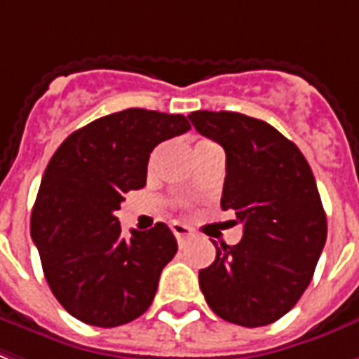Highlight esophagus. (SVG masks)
<instances>
[{"instance_id":"obj_1","label":"esophagus","mask_w":359,"mask_h":359,"mask_svg":"<svg viewBox=\"0 0 359 359\" xmlns=\"http://www.w3.org/2000/svg\"><path fill=\"white\" fill-rule=\"evenodd\" d=\"M171 231H173V235L177 237V241H179V243H182V241L188 239V237L191 235V229L180 222L171 224Z\"/></svg>"}]
</instances>
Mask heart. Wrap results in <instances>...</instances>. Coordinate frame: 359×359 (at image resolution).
I'll return each mask as SVG.
<instances>
[{"label":"heart","instance_id":"b5f03b06","mask_svg":"<svg viewBox=\"0 0 359 359\" xmlns=\"http://www.w3.org/2000/svg\"><path fill=\"white\" fill-rule=\"evenodd\" d=\"M205 147H216V144L210 143V141H199V143L196 144V149H205Z\"/></svg>","mask_w":359,"mask_h":359}]
</instances>
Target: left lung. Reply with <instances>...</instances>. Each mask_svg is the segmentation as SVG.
Returning <instances> with one entry per match:
<instances>
[{"label":"left lung","instance_id":"1","mask_svg":"<svg viewBox=\"0 0 359 359\" xmlns=\"http://www.w3.org/2000/svg\"><path fill=\"white\" fill-rule=\"evenodd\" d=\"M188 118L226 150L220 205L243 224V239L216 246L215 262L199 271L201 292L226 322L273 324L307 290L327 237L313 171L264 120L229 111H196Z\"/></svg>","mask_w":359,"mask_h":359}]
</instances>
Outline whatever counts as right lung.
Wrapping results in <instances>:
<instances>
[{
  "instance_id": "add662e5",
  "label": "right lung",
  "mask_w": 359,
  "mask_h": 359,
  "mask_svg": "<svg viewBox=\"0 0 359 359\" xmlns=\"http://www.w3.org/2000/svg\"><path fill=\"white\" fill-rule=\"evenodd\" d=\"M188 130L182 114L126 109L73 131L48 161L32 239L52 294L76 320L116 327L150 307L177 239L163 222L124 239L114 212L147 184L154 147Z\"/></svg>"
}]
</instances>
